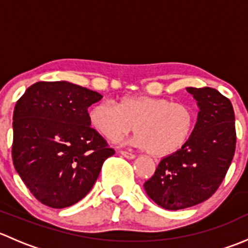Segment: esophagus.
<instances>
[{"label":"esophagus","mask_w":248,"mask_h":248,"mask_svg":"<svg viewBox=\"0 0 248 248\" xmlns=\"http://www.w3.org/2000/svg\"><path fill=\"white\" fill-rule=\"evenodd\" d=\"M120 155H122V156L126 157V158H128V159L136 158V155L132 154V152H128V151H124V150H121V151H120Z\"/></svg>","instance_id":"esophagus-1"}]
</instances>
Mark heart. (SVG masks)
<instances>
[{"label":"heart","mask_w":248,"mask_h":248,"mask_svg":"<svg viewBox=\"0 0 248 248\" xmlns=\"http://www.w3.org/2000/svg\"><path fill=\"white\" fill-rule=\"evenodd\" d=\"M91 124L109 140H117L134 127L132 141L155 156L181 149L193 132L196 115L184 103L150 96H126L116 104L101 102L90 110Z\"/></svg>","instance_id":"b5f03b06"}]
</instances>
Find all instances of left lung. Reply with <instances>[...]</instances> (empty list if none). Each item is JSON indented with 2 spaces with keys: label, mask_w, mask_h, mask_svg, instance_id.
Returning <instances> with one entry per match:
<instances>
[{
  "label": "left lung",
  "mask_w": 248,
  "mask_h": 248,
  "mask_svg": "<svg viewBox=\"0 0 248 248\" xmlns=\"http://www.w3.org/2000/svg\"><path fill=\"white\" fill-rule=\"evenodd\" d=\"M186 90L199 107L193 132L144 184L147 196L166 210L186 209L209 199L223 181L236 145L231 101L211 87Z\"/></svg>",
  "instance_id": "obj_1"
}]
</instances>
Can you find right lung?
I'll use <instances>...</instances> for the list:
<instances>
[{
    "mask_svg": "<svg viewBox=\"0 0 248 248\" xmlns=\"http://www.w3.org/2000/svg\"><path fill=\"white\" fill-rule=\"evenodd\" d=\"M102 94L68 81H38L13 114L14 168L42 204L63 209L93 187L104 161L115 154L90 127L87 108Z\"/></svg>",
    "mask_w": 248,
    "mask_h": 248,
    "instance_id": "1",
    "label": "right lung"
}]
</instances>
